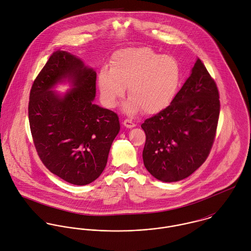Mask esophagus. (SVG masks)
Segmentation results:
<instances>
[{"label":"esophagus","mask_w":251,"mask_h":251,"mask_svg":"<svg viewBox=\"0 0 251 251\" xmlns=\"http://www.w3.org/2000/svg\"><path fill=\"white\" fill-rule=\"evenodd\" d=\"M123 124H124V126H125L126 127H127V128H132V127L135 126V124H134L131 120H125V121L123 122Z\"/></svg>","instance_id":"1"}]
</instances>
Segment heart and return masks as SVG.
<instances>
[{"label": "heart", "instance_id": "heart-1", "mask_svg": "<svg viewBox=\"0 0 251 251\" xmlns=\"http://www.w3.org/2000/svg\"><path fill=\"white\" fill-rule=\"evenodd\" d=\"M179 78V64L173 57L149 47H129L113 54L110 70L100 72L98 84L106 107H115L127 88L126 113L132 115L142 109L147 114H155L171 103Z\"/></svg>", "mask_w": 251, "mask_h": 251}]
</instances>
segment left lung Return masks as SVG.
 <instances>
[{"instance_id": "left-lung-1", "label": "left lung", "mask_w": 251, "mask_h": 251, "mask_svg": "<svg viewBox=\"0 0 251 251\" xmlns=\"http://www.w3.org/2000/svg\"><path fill=\"white\" fill-rule=\"evenodd\" d=\"M219 108L216 84L197 59L170 105L141 125L146 133L144 165L150 174L172 182L196 171L212 149Z\"/></svg>"}]
</instances>
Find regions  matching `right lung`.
I'll return each instance as SVG.
<instances>
[{
	"instance_id": "1",
	"label": "right lung",
	"mask_w": 251,
	"mask_h": 251,
	"mask_svg": "<svg viewBox=\"0 0 251 251\" xmlns=\"http://www.w3.org/2000/svg\"><path fill=\"white\" fill-rule=\"evenodd\" d=\"M97 72L69 52L57 50L31 89L29 122L38 156L61 179L85 185L98 179L120 131L117 114L94 103ZM69 81L62 95L52 89Z\"/></svg>"
}]
</instances>
